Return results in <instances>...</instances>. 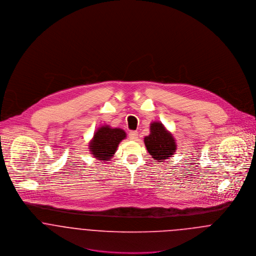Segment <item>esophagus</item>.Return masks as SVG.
Returning <instances> with one entry per match:
<instances>
[{
    "label": "esophagus",
    "instance_id": "34e87169",
    "mask_svg": "<svg viewBox=\"0 0 256 256\" xmlns=\"http://www.w3.org/2000/svg\"><path fill=\"white\" fill-rule=\"evenodd\" d=\"M129 139L130 140H133V141H136L138 139V132L137 131H131L128 135Z\"/></svg>",
    "mask_w": 256,
    "mask_h": 256
}]
</instances>
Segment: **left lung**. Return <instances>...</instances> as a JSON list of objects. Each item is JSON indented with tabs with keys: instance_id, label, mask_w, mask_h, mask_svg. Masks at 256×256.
Masks as SVG:
<instances>
[{
	"instance_id": "obj_1",
	"label": "left lung",
	"mask_w": 256,
	"mask_h": 256,
	"mask_svg": "<svg viewBox=\"0 0 256 256\" xmlns=\"http://www.w3.org/2000/svg\"><path fill=\"white\" fill-rule=\"evenodd\" d=\"M144 142L148 154L158 162L172 158L176 150L172 134L166 129L162 122L154 121L150 123V135L144 138Z\"/></svg>"
}]
</instances>
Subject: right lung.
<instances>
[{
  "label": "right lung",
  "mask_w": 256,
  "mask_h": 256,
  "mask_svg": "<svg viewBox=\"0 0 256 256\" xmlns=\"http://www.w3.org/2000/svg\"><path fill=\"white\" fill-rule=\"evenodd\" d=\"M126 138V133L120 128H111L108 125L100 127L92 141L88 150L94 156L100 160L108 162L115 154L119 143Z\"/></svg>",
  "instance_id": "1"
}]
</instances>
